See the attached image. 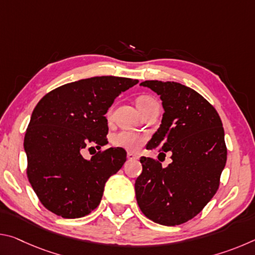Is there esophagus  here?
Instances as JSON below:
<instances>
[{"instance_id":"34e87169","label":"esophagus","mask_w":255,"mask_h":255,"mask_svg":"<svg viewBox=\"0 0 255 255\" xmlns=\"http://www.w3.org/2000/svg\"><path fill=\"white\" fill-rule=\"evenodd\" d=\"M127 159L128 161H136V159H138V156L132 153H127Z\"/></svg>"}]
</instances>
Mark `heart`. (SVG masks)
<instances>
[{
    "label": "heart",
    "instance_id": "b5f03b06",
    "mask_svg": "<svg viewBox=\"0 0 255 255\" xmlns=\"http://www.w3.org/2000/svg\"><path fill=\"white\" fill-rule=\"evenodd\" d=\"M155 102L153 98L150 97H141L137 100L138 110L143 111L146 107H148L150 103ZM145 140V137L139 133L132 131H120L112 137V144L117 147L130 150V152H137L141 147Z\"/></svg>",
    "mask_w": 255,
    "mask_h": 255
}]
</instances>
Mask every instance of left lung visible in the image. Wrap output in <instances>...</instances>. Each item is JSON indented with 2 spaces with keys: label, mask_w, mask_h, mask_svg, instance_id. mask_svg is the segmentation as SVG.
<instances>
[{
  "label": "left lung",
  "mask_w": 255,
  "mask_h": 255,
  "mask_svg": "<svg viewBox=\"0 0 255 255\" xmlns=\"http://www.w3.org/2000/svg\"><path fill=\"white\" fill-rule=\"evenodd\" d=\"M162 100V124L147 149L172 153L166 167L140 157L135 182L137 204L146 217L165 226L192 219L215 196L225 167L227 148L221 117L206 99L176 82L145 81ZM165 155V154H164Z\"/></svg>",
  "instance_id": "1"
}]
</instances>
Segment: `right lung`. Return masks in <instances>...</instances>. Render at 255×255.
Masks as SVG:
<instances>
[{
  "label": "right lung",
  "instance_id": "obj_1",
  "mask_svg": "<svg viewBox=\"0 0 255 255\" xmlns=\"http://www.w3.org/2000/svg\"><path fill=\"white\" fill-rule=\"evenodd\" d=\"M138 80L96 76L64 84L37 103L24 136L27 175L45 208L80 218L99 206L105 184L126 162L124 148L101 150L85 160V149L108 144L107 111Z\"/></svg>",
  "mask_w": 255,
  "mask_h": 255
}]
</instances>
